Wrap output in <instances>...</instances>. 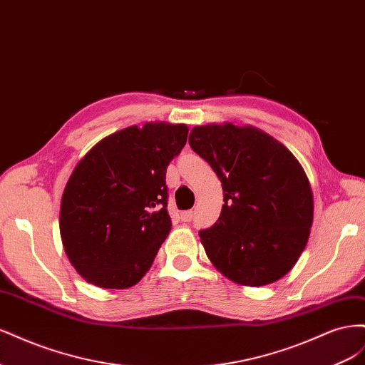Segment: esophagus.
<instances>
[{"label": "esophagus", "mask_w": 365, "mask_h": 365, "mask_svg": "<svg viewBox=\"0 0 365 365\" xmlns=\"http://www.w3.org/2000/svg\"><path fill=\"white\" fill-rule=\"evenodd\" d=\"M192 217H193L192 210H187V212L181 213V220H182V222H190Z\"/></svg>", "instance_id": "1"}]
</instances>
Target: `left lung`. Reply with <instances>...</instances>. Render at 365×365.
Here are the masks:
<instances>
[{
  "label": "left lung",
  "mask_w": 365,
  "mask_h": 365,
  "mask_svg": "<svg viewBox=\"0 0 365 365\" xmlns=\"http://www.w3.org/2000/svg\"><path fill=\"white\" fill-rule=\"evenodd\" d=\"M190 148L222 182L217 222L200 231L207 257L227 279L263 286L288 274L307 244L314 195L292 152L254 126H195Z\"/></svg>",
  "instance_id": "1"
}]
</instances>
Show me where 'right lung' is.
<instances>
[{
    "mask_svg": "<svg viewBox=\"0 0 365 365\" xmlns=\"http://www.w3.org/2000/svg\"><path fill=\"white\" fill-rule=\"evenodd\" d=\"M189 128L150 121L105 137L76 164L61 200L68 260L98 288L126 289L153 263L172 228L165 169Z\"/></svg>",
    "mask_w": 365,
    "mask_h": 365,
    "instance_id": "1",
    "label": "right lung"
}]
</instances>
